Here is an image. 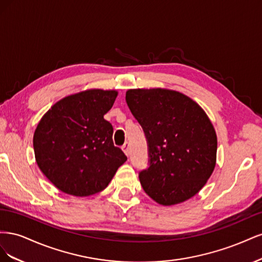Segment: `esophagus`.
I'll list each match as a JSON object with an SVG mask.
<instances>
[{
	"label": "esophagus",
	"instance_id": "esophagus-1",
	"mask_svg": "<svg viewBox=\"0 0 262 262\" xmlns=\"http://www.w3.org/2000/svg\"><path fill=\"white\" fill-rule=\"evenodd\" d=\"M121 148L123 149V152L125 153V155L128 156L130 154V144L128 143V142H125V143L121 146Z\"/></svg>",
	"mask_w": 262,
	"mask_h": 262
}]
</instances>
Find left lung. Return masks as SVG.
Here are the masks:
<instances>
[{"label":"left lung","mask_w":262,"mask_h":262,"mask_svg":"<svg viewBox=\"0 0 262 262\" xmlns=\"http://www.w3.org/2000/svg\"><path fill=\"white\" fill-rule=\"evenodd\" d=\"M126 104L144 131L148 167L139 172L144 191L163 205L200 191L215 167V130L203 109L169 90H130Z\"/></svg>","instance_id":"8db88e82"}]
</instances>
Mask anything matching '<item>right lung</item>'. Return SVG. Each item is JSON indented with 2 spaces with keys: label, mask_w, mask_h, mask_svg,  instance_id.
Here are the masks:
<instances>
[{
  "label": "right lung",
  "mask_w": 262,
  "mask_h": 262,
  "mask_svg": "<svg viewBox=\"0 0 262 262\" xmlns=\"http://www.w3.org/2000/svg\"><path fill=\"white\" fill-rule=\"evenodd\" d=\"M116 91L90 90L59 100L38 123L34 134L36 162L61 191L76 196L104 190L126 161L114 145L112 109Z\"/></svg>",
  "instance_id": "obj_1"
}]
</instances>
